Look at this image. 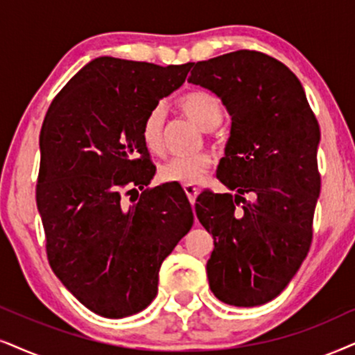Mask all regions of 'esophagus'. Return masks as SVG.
Returning <instances> with one entry per match:
<instances>
[{
	"mask_svg": "<svg viewBox=\"0 0 355 355\" xmlns=\"http://www.w3.org/2000/svg\"><path fill=\"white\" fill-rule=\"evenodd\" d=\"M183 190H185L188 200H190V203H191V205L195 203L196 196H198V191H200L198 188H196L195 185H183Z\"/></svg>",
	"mask_w": 355,
	"mask_h": 355,
	"instance_id": "obj_1",
	"label": "esophagus"
}]
</instances>
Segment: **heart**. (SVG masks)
I'll return each mask as SVG.
<instances>
[{"instance_id": "obj_1", "label": "heart", "mask_w": 355, "mask_h": 355, "mask_svg": "<svg viewBox=\"0 0 355 355\" xmlns=\"http://www.w3.org/2000/svg\"><path fill=\"white\" fill-rule=\"evenodd\" d=\"M177 105L193 123L201 129H213L221 123L223 106L213 93L205 89H191L178 98ZM164 121L165 113L160 106L152 107L142 121L141 136L147 149L154 154L164 150ZM211 168V157L206 152L187 157H172L160 165L159 178L162 182L195 185Z\"/></svg>"}]
</instances>
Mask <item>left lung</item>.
Wrapping results in <instances>:
<instances>
[{
	"instance_id": "obj_1",
	"label": "left lung",
	"mask_w": 355,
	"mask_h": 355,
	"mask_svg": "<svg viewBox=\"0 0 355 355\" xmlns=\"http://www.w3.org/2000/svg\"><path fill=\"white\" fill-rule=\"evenodd\" d=\"M191 67L188 83L221 98L231 116L216 177L236 193L206 190L195 205L214 239L209 288L223 303L259 306L285 290L311 245L320 124L297 75L277 58L236 51Z\"/></svg>"
}]
</instances>
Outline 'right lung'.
I'll list each match as a JSON object with an SVG mask.
<instances>
[{"label":"right lung","mask_w":355,"mask_h":355,"mask_svg":"<svg viewBox=\"0 0 355 355\" xmlns=\"http://www.w3.org/2000/svg\"><path fill=\"white\" fill-rule=\"evenodd\" d=\"M190 69L98 57L60 89L44 119L35 201L47 259L100 316L149 306L160 266L193 226L182 187L147 188L155 167L141 136L146 114Z\"/></svg>","instance_id":"add662e5"}]
</instances>
